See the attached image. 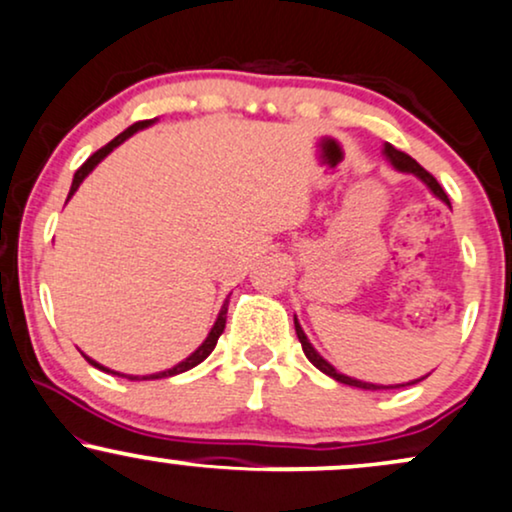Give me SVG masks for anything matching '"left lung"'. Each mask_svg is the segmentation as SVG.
Returning <instances> with one entry per match:
<instances>
[{"instance_id":"1","label":"left lung","mask_w":512,"mask_h":512,"mask_svg":"<svg viewBox=\"0 0 512 512\" xmlns=\"http://www.w3.org/2000/svg\"><path fill=\"white\" fill-rule=\"evenodd\" d=\"M383 155H385V160L387 163H390L394 170L397 172H404V174H413V177H418L420 181H423L425 186H428L430 189V193L435 198H439L442 200L444 205H449L451 208V203H449V198H446V193H444V189L442 186L437 184V179L432 177V174L428 172V170H423V167H420L416 160L411 158V155H406V153H401V151H397V148H394L392 144H383ZM295 333H297V340H300V345H302V352H304V357H307L309 361H312V364L319 368L321 373H326L328 378H333V380H338V383H342V385H349V387H361V390H399V387H406V385H416V383H420V380H425L428 378V375H423V378H416V380H409V383H397V385H380V383H366V380H359V378H352V375H345V373H340L338 368H335L331 361H326L321 357L319 352H316L314 349V345L312 342H309V338L307 335H304V331H302V326H300V321H297V316H295Z\"/></svg>"}]
</instances>
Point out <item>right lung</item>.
Wrapping results in <instances>:
<instances>
[{"instance_id": "right-lung-1", "label": "right lung", "mask_w": 512, "mask_h": 512, "mask_svg": "<svg viewBox=\"0 0 512 512\" xmlns=\"http://www.w3.org/2000/svg\"><path fill=\"white\" fill-rule=\"evenodd\" d=\"M153 122H158V118H153V120H144V122H134L132 127H127L125 132L118 134V137H115V139L111 141V144H106V146H103V148H99V151H96L94 155H89V158H87V163H84V165L80 167V170L75 172V177H73V186H70V193H68V200L75 196V191L80 189V184H82V181L87 179L89 174H92L94 167L99 165L101 160L106 158V155H111V151H115V148H118L120 144H125V141H127L129 137H132V134H137L139 129H146V127H151ZM226 309H229V297H226L224 304H222V309H219V314H217V319H215V326L210 328L208 338H205L203 342H200L196 352H191L189 357H186L184 361H179V364H174L172 368H165V371H158V373H151V375H125V373L111 371V368L101 366L99 361H94L92 357H87V354H82V357L87 359L89 364H92L94 368H99V371H103V373H113V375H122V378H127V380H155V378H172V375H179V373L189 371V368L198 366L200 361H205V359L210 357V352H212V349H215V345H217L219 335L224 333V326H226Z\"/></svg>"}]
</instances>
